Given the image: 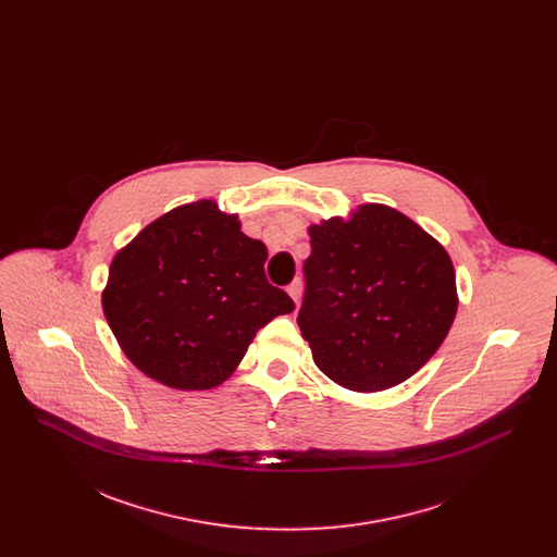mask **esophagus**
<instances>
[{"instance_id":"obj_1","label":"esophagus","mask_w":557,"mask_h":557,"mask_svg":"<svg viewBox=\"0 0 557 557\" xmlns=\"http://www.w3.org/2000/svg\"><path fill=\"white\" fill-rule=\"evenodd\" d=\"M288 294H290L292 300H294L296 305L300 302V298H302V282H300V277H296L290 286H288Z\"/></svg>"}]
</instances>
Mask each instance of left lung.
<instances>
[{
  "mask_svg": "<svg viewBox=\"0 0 557 557\" xmlns=\"http://www.w3.org/2000/svg\"><path fill=\"white\" fill-rule=\"evenodd\" d=\"M309 238L296 321L319 370L348 391L377 393L424 368L459 302L447 250L386 205L325 219Z\"/></svg>",
  "mask_w": 557,
  "mask_h": 557,
  "instance_id": "1",
  "label": "left lung"
}]
</instances>
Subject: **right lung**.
I'll return each mask as SVG.
<instances>
[{
	"instance_id": "1",
	"label": "right lung",
	"mask_w": 557,
	"mask_h": 557,
	"mask_svg": "<svg viewBox=\"0 0 557 557\" xmlns=\"http://www.w3.org/2000/svg\"><path fill=\"white\" fill-rule=\"evenodd\" d=\"M238 214L198 200L164 212L121 248L102 309L127 359L177 391L223 384L257 332L294 311L265 277L267 248Z\"/></svg>"
}]
</instances>
